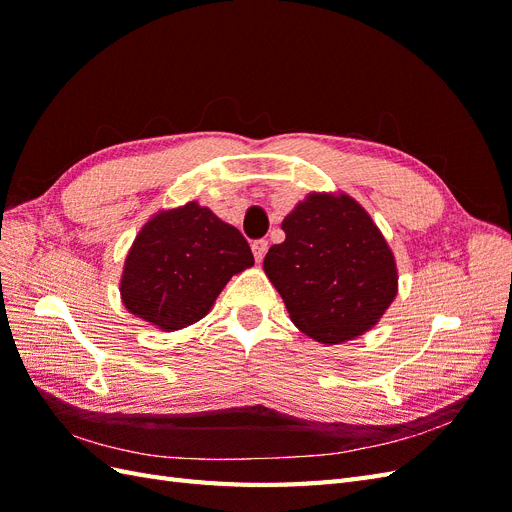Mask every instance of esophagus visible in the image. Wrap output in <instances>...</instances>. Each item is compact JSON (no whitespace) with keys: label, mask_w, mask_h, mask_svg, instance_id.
Here are the masks:
<instances>
[{"label":"esophagus","mask_w":512,"mask_h":512,"mask_svg":"<svg viewBox=\"0 0 512 512\" xmlns=\"http://www.w3.org/2000/svg\"><path fill=\"white\" fill-rule=\"evenodd\" d=\"M267 250H269V243L265 239H258V241L252 243V252H254L256 262H262V258H265Z\"/></svg>","instance_id":"34e87169"}]
</instances>
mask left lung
<instances>
[{
	"label": "left lung",
	"instance_id": "8db88e82",
	"mask_svg": "<svg viewBox=\"0 0 512 512\" xmlns=\"http://www.w3.org/2000/svg\"><path fill=\"white\" fill-rule=\"evenodd\" d=\"M262 262L294 327L320 344L374 329L397 297V265L371 215L344 192H309Z\"/></svg>",
	"mask_w": 512,
	"mask_h": 512
}]
</instances>
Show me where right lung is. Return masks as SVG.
<instances>
[{
	"label": "right lung",
	"mask_w": 512,
	"mask_h": 512,
	"mask_svg": "<svg viewBox=\"0 0 512 512\" xmlns=\"http://www.w3.org/2000/svg\"><path fill=\"white\" fill-rule=\"evenodd\" d=\"M254 265L241 232L190 200L145 222L123 262L121 301L162 331L205 318L232 275Z\"/></svg>",
	"instance_id": "right-lung-1"
}]
</instances>
